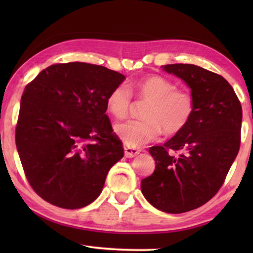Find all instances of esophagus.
<instances>
[{
	"instance_id": "34e87169",
	"label": "esophagus",
	"mask_w": 253,
	"mask_h": 253,
	"mask_svg": "<svg viewBox=\"0 0 253 253\" xmlns=\"http://www.w3.org/2000/svg\"><path fill=\"white\" fill-rule=\"evenodd\" d=\"M139 153H140L139 148L124 146V154H126V158H133V157H136V155L139 154Z\"/></svg>"
}]
</instances>
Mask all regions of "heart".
Returning <instances> with one entry per match:
<instances>
[{"label":"heart","mask_w":253,"mask_h":253,"mask_svg":"<svg viewBox=\"0 0 253 253\" xmlns=\"http://www.w3.org/2000/svg\"><path fill=\"white\" fill-rule=\"evenodd\" d=\"M138 98L147 100L144 120L117 123L115 132L129 147H139L155 140L165 131L176 134L184 129L195 113V100L188 91L176 89L174 83L161 76H150L132 86ZM107 108L113 116L123 119L129 113L131 92L126 85L114 87L107 96Z\"/></svg>","instance_id":"1"}]
</instances>
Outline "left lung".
<instances>
[{
	"label": "left lung",
	"instance_id": "obj_1",
	"mask_svg": "<svg viewBox=\"0 0 253 253\" xmlns=\"http://www.w3.org/2000/svg\"><path fill=\"white\" fill-rule=\"evenodd\" d=\"M161 68L189 86L195 113L181 132L150 148L155 169L140 188L155 209L178 214L206 204L223 184L240 150L242 106L222 76L195 64Z\"/></svg>",
	"mask_w": 253,
	"mask_h": 253
}]
</instances>
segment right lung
Masks as SVG:
<instances>
[{
	"label": "right lung",
	"mask_w": 253,
	"mask_h": 253,
	"mask_svg": "<svg viewBox=\"0 0 253 253\" xmlns=\"http://www.w3.org/2000/svg\"><path fill=\"white\" fill-rule=\"evenodd\" d=\"M124 79L102 65L70 62L46 68L24 89L17 151L32 189L51 205H89L123 158L106 101Z\"/></svg>",
	"instance_id": "1"
}]
</instances>
